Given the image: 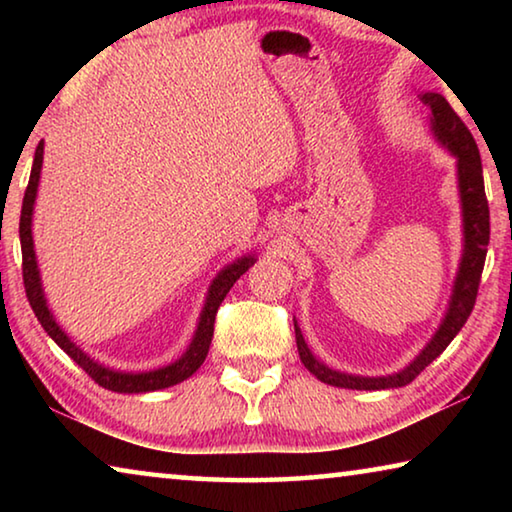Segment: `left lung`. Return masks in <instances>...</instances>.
Segmentation results:
<instances>
[{
    "label": "left lung",
    "instance_id": "8db88e82",
    "mask_svg": "<svg viewBox=\"0 0 512 512\" xmlns=\"http://www.w3.org/2000/svg\"><path fill=\"white\" fill-rule=\"evenodd\" d=\"M420 99L431 108V128L440 144L447 146L449 153L456 158L458 169V192H461V205H463V257L461 266H458V275L454 282L452 300H449L447 314L440 323L438 332L433 334V339L427 343L418 357H415L404 370L395 372L388 377H359L348 375V372H339L327 368L325 363H320L314 354L309 352L305 339L296 320V343L300 352V361L305 363V368L316 375L323 384L339 386V388H352V391H384V388H400L411 384V381L420 375V372L429 366V363L440 357L445 352L449 343L454 341V336L461 332V327L470 318L476 293H479V282L485 264V253H488V241H490V210H488V198H485L483 187V169H481V155L479 146H476L472 133L467 131L463 119L456 115L454 108L449 106L443 94L436 92H424Z\"/></svg>",
    "mask_w": 512,
    "mask_h": 512
}]
</instances>
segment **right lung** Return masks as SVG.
Returning <instances> with one entry per match:
<instances>
[{"label":"right lung","mask_w":512,"mask_h":512,"mask_svg":"<svg viewBox=\"0 0 512 512\" xmlns=\"http://www.w3.org/2000/svg\"><path fill=\"white\" fill-rule=\"evenodd\" d=\"M42 153H45V142H40L38 149H36V158H33L31 178H29L27 192H24L22 214H20L24 291H27L29 305L33 309V314L38 316L40 325L45 327V332L56 341L60 350L69 354V357L79 363V366L85 372H88V375L94 381H97L99 386L108 388V391H115V393H149V391H160V388H169L173 384H180V381L192 377L194 372L203 366V361L207 357V350H210L216 311H219L223 298L228 296L232 284H235L239 277L244 275L248 268L257 262L255 255H244L241 259H237V262L225 266L223 271L214 277L212 287H210V291H207V300H205L201 320H198L194 339H192V343H189L187 352L178 361H173V363H169V366L158 368V370H149V372H119V370L101 366L99 361L90 359L88 354H85L79 348V345L72 343V339H69L63 329H60V325L56 323L54 316H51L49 307H47L45 293H42L40 271H38V262H36V250H33V237H31V216H33V203H36L38 183H40Z\"/></svg>","instance_id":"obj_1"}]
</instances>
